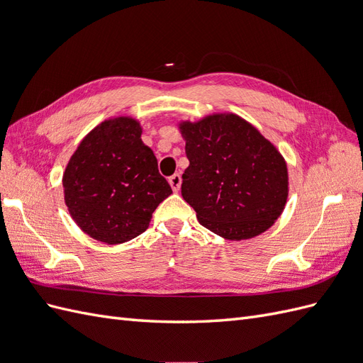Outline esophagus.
Wrapping results in <instances>:
<instances>
[{
  "mask_svg": "<svg viewBox=\"0 0 363 363\" xmlns=\"http://www.w3.org/2000/svg\"><path fill=\"white\" fill-rule=\"evenodd\" d=\"M168 182H169V184H171V188H172L174 192H177V191L180 189V186H182V177H180V174L171 175Z\"/></svg>",
  "mask_w": 363,
  "mask_h": 363,
  "instance_id": "esophagus-1",
  "label": "esophagus"
}]
</instances>
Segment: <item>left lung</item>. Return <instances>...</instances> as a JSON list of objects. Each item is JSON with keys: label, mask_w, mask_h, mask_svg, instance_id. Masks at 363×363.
<instances>
[{"label": "left lung", "mask_w": 363, "mask_h": 363, "mask_svg": "<svg viewBox=\"0 0 363 363\" xmlns=\"http://www.w3.org/2000/svg\"><path fill=\"white\" fill-rule=\"evenodd\" d=\"M189 167L182 195L203 227L230 240L255 238L276 223L288 200V167L260 131L235 113L179 125Z\"/></svg>", "instance_id": "obj_1"}]
</instances>
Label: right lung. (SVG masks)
Listing matches in <instances>:
<instances>
[{"label": "right lung", "instance_id": "obj_1", "mask_svg": "<svg viewBox=\"0 0 363 363\" xmlns=\"http://www.w3.org/2000/svg\"><path fill=\"white\" fill-rule=\"evenodd\" d=\"M140 135L135 118L106 119L83 138L63 172L71 218L86 235L108 245L144 233L152 212L172 194Z\"/></svg>", "mask_w": 363, "mask_h": 363}]
</instances>
